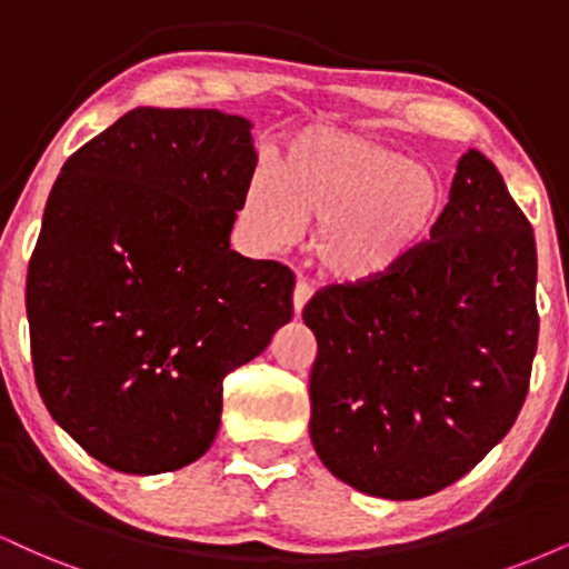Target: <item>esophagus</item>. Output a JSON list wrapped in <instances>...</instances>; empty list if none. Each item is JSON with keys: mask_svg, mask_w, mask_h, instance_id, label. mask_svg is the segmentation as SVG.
Masks as SVG:
<instances>
[{"mask_svg": "<svg viewBox=\"0 0 569 569\" xmlns=\"http://www.w3.org/2000/svg\"><path fill=\"white\" fill-rule=\"evenodd\" d=\"M311 296H313V287L300 279V282L296 284V292H292V308H296V317L303 313V308H306L308 300H311Z\"/></svg>", "mask_w": 569, "mask_h": 569, "instance_id": "obj_1", "label": "esophagus"}]
</instances>
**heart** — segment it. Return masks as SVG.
I'll use <instances>...</instances> for the list:
<instances>
[{
	"instance_id": "obj_1",
	"label": "heart",
	"mask_w": 569,
	"mask_h": 569,
	"mask_svg": "<svg viewBox=\"0 0 569 569\" xmlns=\"http://www.w3.org/2000/svg\"><path fill=\"white\" fill-rule=\"evenodd\" d=\"M440 181L403 152L340 129H306L279 171L263 168L244 216L269 248H290L319 223L313 258L327 277L367 284L390 277L427 242L440 216Z\"/></svg>"
}]
</instances>
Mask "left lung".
Wrapping results in <instances>:
<instances>
[{
    "instance_id": "1",
    "label": "left lung",
    "mask_w": 569,
    "mask_h": 569,
    "mask_svg": "<svg viewBox=\"0 0 569 569\" xmlns=\"http://www.w3.org/2000/svg\"><path fill=\"white\" fill-rule=\"evenodd\" d=\"M536 237L496 166L469 150L430 240L390 277L329 284L311 443L361 493L411 501L472 469L511 430L538 346Z\"/></svg>"
}]
</instances>
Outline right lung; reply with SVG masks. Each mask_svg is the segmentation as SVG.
Listing matches in <instances>:
<instances>
[{"label":"right lung","instance_id":"right-lung-1","mask_svg":"<svg viewBox=\"0 0 569 569\" xmlns=\"http://www.w3.org/2000/svg\"><path fill=\"white\" fill-rule=\"evenodd\" d=\"M250 129L221 110H129L49 192L26 282L33 375L54 422L118 472L198 461L223 377L292 319V271L229 248Z\"/></svg>","mask_w":569,"mask_h":569}]
</instances>
